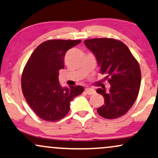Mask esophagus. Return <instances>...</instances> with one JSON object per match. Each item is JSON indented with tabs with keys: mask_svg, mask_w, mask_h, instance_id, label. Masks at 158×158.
Segmentation results:
<instances>
[{
	"mask_svg": "<svg viewBox=\"0 0 158 158\" xmlns=\"http://www.w3.org/2000/svg\"><path fill=\"white\" fill-rule=\"evenodd\" d=\"M85 92H86V94H89V95L95 93V91H94V89H90V88H86V89H85Z\"/></svg>",
	"mask_w": 158,
	"mask_h": 158,
	"instance_id": "1",
	"label": "esophagus"
}]
</instances>
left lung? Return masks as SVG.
I'll return each instance as SVG.
<instances>
[{"instance_id":"1","label":"left lung","mask_w":158,"mask_h":158,"mask_svg":"<svg viewBox=\"0 0 158 158\" xmlns=\"http://www.w3.org/2000/svg\"><path fill=\"white\" fill-rule=\"evenodd\" d=\"M86 47L95 55L102 75H106L111 87L108 92L98 89L104 98V105L97 109L106 119L124 115L138 98L141 72L138 60L127 45L113 38H94L84 40Z\"/></svg>"}]
</instances>
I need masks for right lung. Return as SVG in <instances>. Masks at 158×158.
<instances>
[{
    "mask_svg": "<svg viewBox=\"0 0 158 158\" xmlns=\"http://www.w3.org/2000/svg\"><path fill=\"white\" fill-rule=\"evenodd\" d=\"M80 40H49L31 55L21 76L23 94L30 108L42 120L55 122L64 118L70 102L84 90L81 86L62 87L59 70L64 68L65 54Z\"/></svg>",
    "mask_w": 158,
    "mask_h": 158,
    "instance_id": "add662e5",
    "label": "right lung"
}]
</instances>
